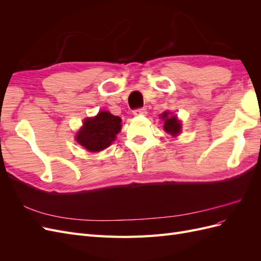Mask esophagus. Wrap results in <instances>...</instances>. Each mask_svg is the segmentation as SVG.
I'll return each mask as SVG.
<instances>
[{
	"instance_id": "1",
	"label": "esophagus",
	"mask_w": 261,
	"mask_h": 261,
	"mask_svg": "<svg viewBox=\"0 0 261 261\" xmlns=\"http://www.w3.org/2000/svg\"><path fill=\"white\" fill-rule=\"evenodd\" d=\"M134 115H139V114H146V109L145 108H138V109H135L133 111Z\"/></svg>"
}]
</instances>
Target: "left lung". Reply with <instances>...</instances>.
<instances>
[{
    "instance_id": "1",
    "label": "left lung",
    "mask_w": 261,
    "mask_h": 261,
    "mask_svg": "<svg viewBox=\"0 0 261 261\" xmlns=\"http://www.w3.org/2000/svg\"><path fill=\"white\" fill-rule=\"evenodd\" d=\"M162 118L164 121V129L167 133H170L172 136H176L180 132V123L176 116H171L169 112H164L162 114Z\"/></svg>"
}]
</instances>
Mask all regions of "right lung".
Instances as JSON below:
<instances>
[{
    "label": "right lung",
    "mask_w": 261,
    "mask_h": 261,
    "mask_svg": "<svg viewBox=\"0 0 261 261\" xmlns=\"http://www.w3.org/2000/svg\"><path fill=\"white\" fill-rule=\"evenodd\" d=\"M122 120L110 112L102 111L96 117L87 118L77 134V143L89 151H100L112 144L121 130Z\"/></svg>",
    "instance_id": "right-lung-1"
}]
</instances>
